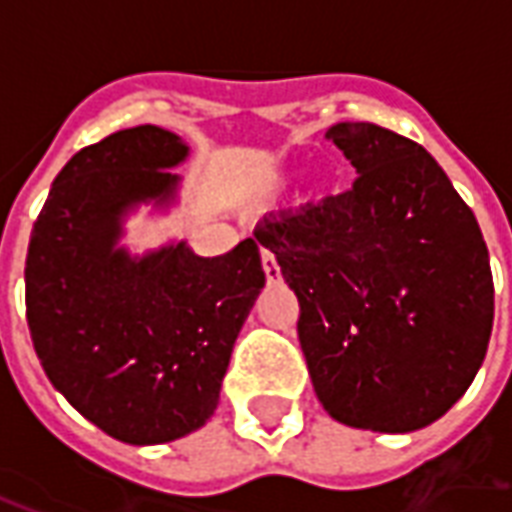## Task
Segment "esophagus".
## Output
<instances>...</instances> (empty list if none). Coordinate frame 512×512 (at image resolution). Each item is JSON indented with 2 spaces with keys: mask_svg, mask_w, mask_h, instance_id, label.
<instances>
[{
  "mask_svg": "<svg viewBox=\"0 0 512 512\" xmlns=\"http://www.w3.org/2000/svg\"><path fill=\"white\" fill-rule=\"evenodd\" d=\"M260 260H263V271H266L268 282H279L282 274H279V266L277 260H274V255H271V252H260Z\"/></svg>",
  "mask_w": 512,
  "mask_h": 512,
  "instance_id": "1",
  "label": "esophagus"
}]
</instances>
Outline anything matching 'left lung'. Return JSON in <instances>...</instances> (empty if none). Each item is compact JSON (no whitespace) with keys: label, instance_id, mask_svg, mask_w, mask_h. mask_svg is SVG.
Here are the masks:
<instances>
[{"label":"left lung","instance_id":"8db88e82","mask_svg":"<svg viewBox=\"0 0 512 512\" xmlns=\"http://www.w3.org/2000/svg\"><path fill=\"white\" fill-rule=\"evenodd\" d=\"M354 189L257 224L299 299L315 395L348 428L411 433L450 411L483 365L494 279L480 224L436 158L373 123L326 131Z\"/></svg>","mask_w":512,"mask_h":512}]
</instances>
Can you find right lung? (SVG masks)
Returning a JSON list of instances; mask_svg holds the SVG:
<instances>
[{
	"mask_svg": "<svg viewBox=\"0 0 512 512\" xmlns=\"http://www.w3.org/2000/svg\"><path fill=\"white\" fill-rule=\"evenodd\" d=\"M189 145L136 126L84 147L54 178L29 235L27 323L40 365L84 419L126 444L202 428L266 274L252 238L200 257L186 241L134 255L126 219L178 200Z\"/></svg>",
	"mask_w": 512,
	"mask_h": 512,
	"instance_id": "right-lung-1",
	"label": "right lung"
}]
</instances>
